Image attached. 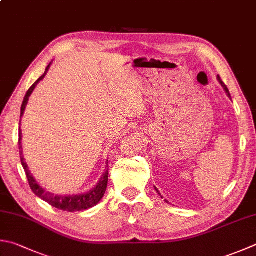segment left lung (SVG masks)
I'll return each instance as SVG.
<instances>
[{
    "mask_svg": "<svg viewBox=\"0 0 256 256\" xmlns=\"http://www.w3.org/2000/svg\"><path fill=\"white\" fill-rule=\"evenodd\" d=\"M218 82L220 84V86H223V89L225 90V92H226V94H228V97L230 99H232V97H230V91H228V86H225V84H223V81H222V80H220V76H218ZM155 190H156V192H158V194H159V196H160V197H162V194H160V192H158V190H157V188H156V187H155ZM165 202H166V203H168V200H165Z\"/></svg>",
    "mask_w": 256,
    "mask_h": 256,
    "instance_id": "1",
    "label": "left lung"
}]
</instances>
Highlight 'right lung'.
<instances>
[{"label": "right lung", "instance_id": "right-lung-1", "mask_svg": "<svg viewBox=\"0 0 256 256\" xmlns=\"http://www.w3.org/2000/svg\"><path fill=\"white\" fill-rule=\"evenodd\" d=\"M51 64H52V62H50L49 66H46L44 74H43L40 78H38L36 82L32 84L31 88L28 90V92L26 94V97H24L22 106H21V118H22L24 110H26V107L28 104V97L32 94L33 90L36 89L38 84L40 82L41 80L44 79V76H46L48 71H49ZM20 124H21V120H20ZM21 140H22V130L20 128L18 129V149H20L21 164L24 168V172H26V178L28 180V184H30L32 192H34L38 197H40L41 200L46 202L48 204H50L51 206L56 207V208H58V210H66V212H80V210H86L88 208H91V207L96 206L101 200V198H102L104 192H106V190H107V185H108V172H109L108 166H107L108 162H107V164H106L104 172L102 174V176H101V178L99 180L98 184L96 185L94 188H91L89 192H82V194H76V195H66V196L56 195V194H53V192L46 190L44 188L40 186V184L36 182V178L33 177L31 172L28 170V164L26 162V159H24V156H23Z\"/></svg>", "mask_w": 256, "mask_h": 256}]
</instances>
